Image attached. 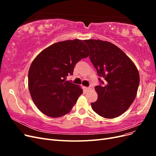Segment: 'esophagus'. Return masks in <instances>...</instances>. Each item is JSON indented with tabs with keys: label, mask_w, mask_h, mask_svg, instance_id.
Segmentation results:
<instances>
[{
	"label": "esophagus",
	"mask_w": 156,
	"mask_h": 156,
	"mask_svg": "<svg viewBox=\"0 0 156 156\" xmlns=\"http://www.w3.org/2000/svg\"><path fill=\"white\" fill-rule=\"evenodd\" d=\"M92 89V87H85L84 88V90H85L86 92H88L90 90Z\"/></svg>",
	"instance_id": "obj_1"
}]
</instances>
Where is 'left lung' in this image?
<instances>
[{
  "label": "left lung",
  "mask_w": 156,
  "mask_h": 156,
  "mask_svg": "<svg viewBox=\"0 0 156 156\" xmlns=\"http://www.w3.org/2000/svg\"><path fill=\"white\" fill-rule=\"evenodd\" d=\"M90 49V59L99 80L95 87L98 100L91 103L94 112L105 119H114L126 112L137 93L140 78L138 69L128 56L111 42L100 40H84Z\"/></svg>",
  "instance_id": "1"
}]
</instances>
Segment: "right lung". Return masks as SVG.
<instances>
[{"mask_svg": "<svg viewBox=\"0 0 156 156\" xmlns=\"http://www.w3.org/2000/svg\"><path fill=\"white\" fill-rule=\"evenodd\" d=\"M88 55L83 40H66L50 45L33 60L28 75L29 89L42 113L57 118L72 109L83 89L66 79L73 75L75 65Z\"/></svg>", "mask_w": 156, "mask_h": 156, "instance_id": "obj_1", "label": "right lung"}]
</instances>
